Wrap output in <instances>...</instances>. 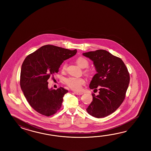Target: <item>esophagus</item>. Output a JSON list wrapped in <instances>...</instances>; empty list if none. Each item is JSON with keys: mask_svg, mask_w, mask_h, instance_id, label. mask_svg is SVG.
<instances>
[{"mask_svg": "<svg viewBox=\"0 0 151 151\" xmlns=\"http://www.w3.org/2000/svg\"><path fill=\"white\" fill-rule=\"evenodd\" d=\"M74 94H76V95H78V96H80V95H82L83 93H81V92H74Z\"/></svg>", "mask_w": 151, "mask_h": 151, "instance_id": "1", "label": "esophagus"}]
</instances>
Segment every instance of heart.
<instances>
[{
    "mask_svg": "<svg viewBox=\"0 0 151 151\" xmlns=\"http://www.w3.org/2000/svg\"><path fill=\"white\" fill-rule=\"evenodd\" d=\"M76 62L77 64L81 68H87L84 71V73L86 76H90L92 74V71L87 68L89 66L90 63L86 58L80 57L77 58ZM66 68H67V64L66 63H64L62 65L61 70L64 72L66 70ZM65 83L72 90L76 91H79L81 89L82 86L85 83V80L82 78L69 77L67 79H66Z\"/></svg>",
    "mask_w": 151,
    "mask_h": 151,
    "instance_id": "1",
    "label": "heart"
}]
</instances>
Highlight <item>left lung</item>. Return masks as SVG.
<instances>
[{"instance_id":"1","label":"left lung","mask_w":151,"mask_h":151,"mask_svg":"<svg viewBox=\"0 0 151 151\" xmlns=\"http://www.w3.org/2000/svg\"><path fill=\"white\" fill-rule=\"evenodd\" d=\"M93 61L97 73L90 84L92 90L99 91L92 93L93 101L86 109L90 115L104 118L115 112L125 99L129 83V74L122 60L104 50L83 53Z\"/></svg>"}]
</instances>
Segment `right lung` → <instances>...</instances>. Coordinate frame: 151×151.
I'll list each match as a JSON object with an SVG mask.
<instances>
[{
  "label": "right lung",
  "instance_id": "obj_1",
  "mask_svg": "<svg viewBox=\"0 0 151 151\" xmlns=\"http://www.w3.org/2000/svg\"><path fill=\"white\" fill-rule=\"evenodd\" d=\"M70 50L52 45H44L28 55L21 68L20 85L29 105L43 116H52L60 109L65 94L63 87L48 88L47 80L59 72L63 61L76 54Z\"/></svg>",
  "mask_w": 151,
  "mask_h": 151
}]
</instances>
